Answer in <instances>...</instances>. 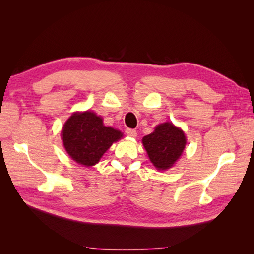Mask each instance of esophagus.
I'll list each match as a JSON object with an SVG mask.
<instances>
[{
  "label": "esophagus",
  "mask_w": 254,
  "mask_h": 254,
  "mask_svg": "<svg viewBox=\"0 0 254 254\" xmlns=\"http://www.w3.org/2000/svg\"><path fill=\"white\" fill-rule=\"evenodd\" d=\"M125 132H126V134H127V135L131 136V137H135V136H136V131H135L134 129H130V128H127Z\"/></svg>",
  "instance_id": "34e87169"
}]
</instances>
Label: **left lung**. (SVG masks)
<instances>
[{"label": "left lung", "mask_w": 254, "mask_h": 254, "mask_svg": "<svg viewBox=\"0 0 254 254\" xmlns=\"http://www.w3.org/2000/svg\"><path fill=\"white\" fill-rule=\"evenodd\" d=\"M148 157L157 170L166 171L180 158L186 148L187 137L182 130L166 122L155 128L142 140Z\"/></svg>", "instance_id": "8db88e82"}]
</instances>
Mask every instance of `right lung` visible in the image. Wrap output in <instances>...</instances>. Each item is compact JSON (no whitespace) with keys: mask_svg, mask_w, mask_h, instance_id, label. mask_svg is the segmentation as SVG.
Returning a JSON list of instances; mask_svg holds the SVG:
<instances>
[{"mask_svg":"<svg viewBox=\"0 0 254 254\" xmlns=\"http://www.w3.org/2000/svg\"><path fill=\"white\" fill-rule=\"evenodd\" d=\"M122 136L120 130L106 127L103 119L91 111L73 113L61 131V139L68 156L84 166L98 163L110 146Z\"/></svg>","mask_w":254,"mask_h":254,"instance_id":"1","label":"right lung"}]
</instances>
